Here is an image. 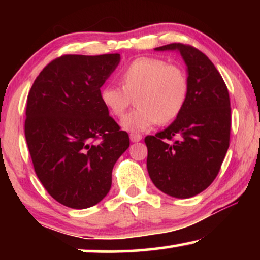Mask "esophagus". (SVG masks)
Instances as JSON below:
<instances>
[{
	"instance_id": "obj_1",
	"label": "esophagus",
	"mask_w": 260,
	"mask_h": 260,
	"mask_svg": "<svg viewBox=\"0 0 260 260\" xmlns=\"http://www.w3.org/2000/svg\"><path fill=\"white\" fill-rule=\"evenodd\" d=\"M131 142H140L142 140V135L140 134H131L130 135Z\"/></svg>"
}]
</instances>
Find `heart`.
<instances>
[{"label":"heart","mask_w":260,"mask_h":260,"mask_svg":"<svg viewBox=\"0 0 260 260\" xmlns=\"http://www.w3.org/2000/svg\"><path fill=\"white\" fill-rule=\"evenodd\" d=\"M120 80L123 86L109 84L102 88L101 101L112 116L119 118L136 97L137 109L120 122L129 133L172 122L186 105L189 90L187 73L162 59L142 56L134 60L122 71Z\"/></svg>","instance_id":"heart-1"}]
</instances>
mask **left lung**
<instances>
[{
  "label": "left lung",
  "mask_w": 260,
  "mask_h": 260,
  "mask_svg": "<svg viewBox=\"0 0 260 260\" xmlns=\"http://www.w3.org/2000/svg\"><path fill=\"white\" fill-rule=\"evenodd\" d=\"M155 51L180 52L189 90L176 119L155 136L145 137L148 173L167 195L191 198L214 181L230 147L229 90L211 60L193 46L169 44Z\"/></svg>",
  "instance_id": "1"
}]
</instances>
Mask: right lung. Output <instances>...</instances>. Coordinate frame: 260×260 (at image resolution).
Masks as SVG:
<instances>
[{"mask_svg": "<svg viewBox=\"0 0 260 260\" xmlns=\"http://www.w3.org/2000/svg\"><path fill=\"white\" fill-rule=\"evenodd\" d=\"M119 61L117 53L62 55L28 93L24 136L35 174L70 208L92 207L106 197L113 166L130 145L101 101V87Z\"/></svg>", "mask_w": 260, "mask_h": 260, "instance_id": "add662e5", "label": "right lung"}]
</instances>
